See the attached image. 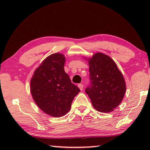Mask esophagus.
I'll return each instance as SVG.
<instances>
[{
	"mask_svg": "<svg viewBox=\"0 0 150 150\" xmlns=\"http://www.w3.org/2000/svg\"><path fill=\"white\" fill-rule=\"evenodd\" d=\"M78 87H79V89L81 90H83V84H79V85H78Z\"/></svg>",
	"mask_w": 150,
	"mask_h": 150,
	"instance_id": "34e87169",
	"label": "esophagus"
}]
</instances>
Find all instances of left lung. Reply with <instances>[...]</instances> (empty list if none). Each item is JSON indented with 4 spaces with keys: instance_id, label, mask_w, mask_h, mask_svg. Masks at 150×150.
Returning <instances> with one entry per match:
<instances>
[{
    "instance_id": "8db88e82",
    "label": "left lung",
    "mask_w": 150,
    "mask_h": 150,
    "mask_svg": "<svg viewBox=\"0 0 150 150\" xmlns=\"http://www.w3.org/2000/svg\"><path fill=\"white\" fill-rule=\"evenodd\" d=\"M87 61L91 84L86 93L96 110L111 112L120 105L126 93L124 76L115 62L103 53H96Z\"/></svg>"
}]
</instances>
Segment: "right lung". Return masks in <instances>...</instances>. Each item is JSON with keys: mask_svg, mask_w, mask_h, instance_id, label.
Instances as JSON below:
<instances>
[{"mask_svg": "<svg viewBox=\"0 0 150 150\" xmlns=\"http://www.w3.org/2000/svg\"><path fill=\"white\" fill-rule=\"evenodd\" d=\"M65 57L61 53L47 57L34 71L30 79V93L38 107L54 117L69 111L80 89L71 82L64 70Z\"/></svg>", "mask_w": 150, "mask_h": 150, "instance_id": "obj_1", "label": "right lung"}]
</instances>
